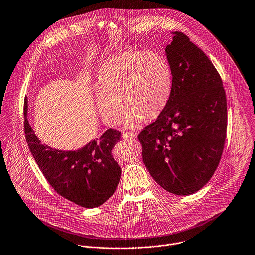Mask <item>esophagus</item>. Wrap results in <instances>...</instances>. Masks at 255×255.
Segmentation results:
<instances>
[{"mask_svg": "<svg viewBox=\"0 0 255 255\" xmlns=\"http://www.w3.org/2000/svg\"><path fill=\"white\" fill-rule=\"evenodd\" d=\"M136 136H137V134L134 132H124L122 134L123 139H134V138H136Z\"/></svg>", "mask_w": 255, "mask_h": 255, "instance_id": "34e87169", "label": "esophagus"}]
</instances>
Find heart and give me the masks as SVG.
<instances>
[{
    "label": "heart",
    "mask_w": 255,
    "mask_h": 255,
    "mask_svg": "<svg viewBox=\"0 0 255 255\" xmlns=\"http://www.w3.org/2000/svg\"><path fill=\"white\" fill-rule=\"evenodd\" d=\"M172 87L173 72L165 56L153 50H125L100 66L95 105L109 126L119 122L124 105V124L135 128L144 117L152 119L165 109Z\"/></svg>",
    "instance_id": "heart-1"
}]
</instances>
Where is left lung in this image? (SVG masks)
Here are the masks:
<instances>
[{
	"mask_svg": "<svg viewBox=\"0 0 255 255\" xmlns=\"http://www.w3.org/2000/svg\"><path fill=\"white\" fill-rule=\"evenodd\" d=\"M166 47L173 72L170 99L138 135L143 162L164 190L188 196L215 174L228 127L226 91L206 53L181 31Z\"/></svg>",
	"mask_w": 255,
	"mask_h": 255,
	"instance_id": "8db88e82",
	"label": "left lung"
}]
</instances>
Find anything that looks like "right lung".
<instances>
[{
    "instance_id": "right-lung-1",
    "label": "right lung",
    "mask_w": 255,
    "mask_h": 255,
    "mask_svg": "<svg viewBox=\"0 0 255 255\" xmlns=\"http://www.w3.org/2000/svg\"><path fill=\"white\" fill-rule=\"evenodd\" d=\"M23 129L29 151L51 188L64 199L86 209L104 204L116 191L121 169L111 155L121 133L108 129L99 139L76 151H61L41 144L26 118Z\"/></svg>"
}]
</instances>
